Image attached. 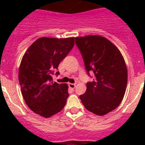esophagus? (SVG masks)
<instances>
[{
  "label": "esophagus",
  "mask_w": 145,
  "mask_h": 145,
  "mask_svg": "<svg viewBox=\"0 0 145 145\" xmlns=\"http://www.w3.org/2000/svg\"><path fill=\"white\" fill-rule=\"evenodd\" d=\"M68 86H69V88H71V89H74L75 87V84H69Z\"/></svg>",
  "instance_id": "1"
}]
</instances>
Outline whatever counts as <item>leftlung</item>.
Returning a JSON list of instances; mask_svg holds the SVG:
<instances>
[{
    "instance_id": "left-lung-1",
    "label": "left lung",
    "mask_w": 145,
    "mask_h": 145,
    "mask_svg": "<svg viewBox=\"0 0 145 145\" xmlns=\"http://www.w3.org/2000/svg\"><path fill=\"white\" fill-rule=\"evenodd\" d=\"M88 76L86 91L80 99L88 111L104 116L122 102L128 80L126 65L118 48L107 38L99 35L75 38Z\"/></svg>"
}]
</instances>
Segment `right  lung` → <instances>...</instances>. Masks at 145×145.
Instances as JSON below:
<instances>
[{"instance_id":"1","label":"right lung","mask_w":145,"mask_h":145,"mask_svg":"<svg viewBox=\"0 0 145 145\" xmlns=\"http://www.w3.org/2000/svg\"><path fill=\"white\" fill-rule=\"evenodd\" d=\"M74 43L75 38L43 37L35 40L23 56L19 70L23 98L31 110L43 117L60 112L66 104L68 86L53 82L52 75Z\"/></svg>"}]
</instances>
